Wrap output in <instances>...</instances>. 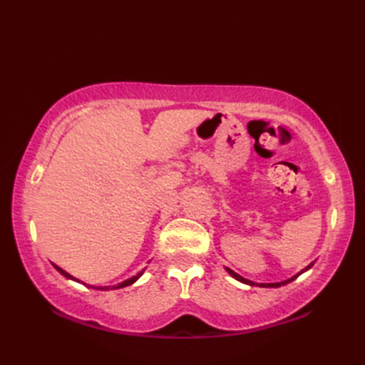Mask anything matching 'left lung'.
Here are the masks:
<instances>
[{
	"instance_id": "obj_1",
	"label": "left lung",
	"mask_w": 365,
	"mask_h": 365,
	"mask_svg": "<svg viewBox=\"0 0 365 365\" xmlns=\"http://www.w3.org/2000/svg\"><path fill=\"white\" fill-rule=\"evenodd\" d=\"M314 263L315 262H312V263H309V265L306 267V268H302L298 274H294V276H292L290 279H285V281H281V282H269V284H255V282H252V281H250V279H246V277H243V276H240L238 273H235L234 269H230V268H227V267H224L226 268V271L227 273L234 277V279H237V281H240V282H243V284H246V285H257V287H271V289H277V287H281V285H285V284H289V282H292V281H294V279H297L299 274H302L304 273V271H307V269H311L312 267H314Z\"/></svg>"
}]
</instances>
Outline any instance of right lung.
<instances>
[{
	"instance_id": "obj_1",
	"label": "right lung",
	"mask_w": 365,
	"mask_h": 365,
	"mask_svg": "<svg viewBox=\"0 0 365 365\" xmlns=\"http://www.w3.org/2000/svg\"><path fill=\"white\" fill-rule=\"evenodd\" d=\"M53 267H54V268H56V269L59 271V273H61V274H63L64 277H67V279H71V281H76V282H81V281H80V279H76V277H73L72 274H68V273H67V271H64L63 268H59L58 265H54V263H53ZM144 271H145V268H144L143 271H139V273H138L136 276H133V277H128V279H125V281H123V282H119L118 285H111V287H110V285H105V287H98V289H102V290H110V289H111V290H115V289H123V287H127V285H131V284H133V282H136V281H138V279L143 276V273H144ZM81 284H83V285H88V287H94V285H89V284H86V282H81Z\"/></svg>"
}]
</instances>
